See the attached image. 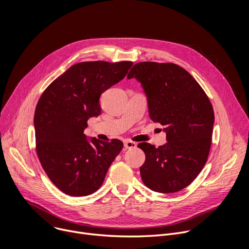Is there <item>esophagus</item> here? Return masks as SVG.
<instances>
[{"instance_id":"obj_1","label":"esophagus","mask_w":249,"mask_h":249,"mask_svg":"<svg viewBox=\"0 0 249 249\" xmlns=\"http://www.w3.org/2000/svg\"><path fill=\"white\" fill-rule=\"evenodd\" d=\"M124 147H125V149H135L137 147V143H135V142H132V141H125Z\"/></svg>"}]
</instances>
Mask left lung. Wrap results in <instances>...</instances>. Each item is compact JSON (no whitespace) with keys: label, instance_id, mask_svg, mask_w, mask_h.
I'll return each mask as SVG.
<instances>
[{"label":"left lung","instance_id":"left-lung-1","mask_svg":"<svg viewBox=\"0 0 249 249\" xmlns=\"http://www.w3.org/2000/svg\"><path fill=\"white\" fill-rule=\"evenodd\" d=\"M127 78L141 84L150 119L164 127L167 141L159 148L138 145L146 155L140 167L142 180L156 192L180 191L196 178L208 160L215 122L212 104L196 80L175 64L141 62Z\"/></svg>","mask_w":249,"mask_h":249}]
</instances>
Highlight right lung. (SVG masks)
I'll return each mask as SVG.
<instances>
[{
	"instance_id": "1",
	"label": "right lung",
	"mask_w": 249,
	"mask_h": 249,
	"mask_svg": "<svg viewBox=\"0 0 249 249\" xmlns=\"http://www.w3.org/2000/svg\"><path fill=\"white\" fill-rule=\"evenodd\" d=\"M133 63L83 62L70 67L42 93L34 113L36 152L43 169L62 192L87 196L102 184L123 148L84 134L101 112L100 95L125 78Z\"/></svg>"
}]
</instances>
